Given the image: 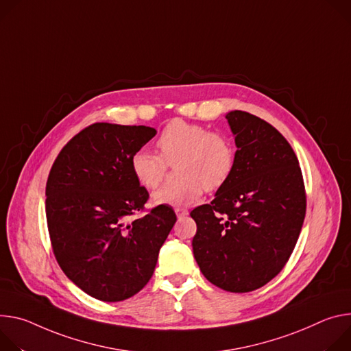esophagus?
<instances>
[{"label":"esophagus","instance_id":"1","mask_svg":"<svg viewBox=\"0 0 351 351\" xmlns=\"http://www.w3.org/2000/svg\"><path fill=\"white\" fill-rule=\"evenodd\" d=\"M176 213H177V217L181 219V217H185L188 215V210L184 209V208H176Z\"/></svg>","mask_w":351,"mask_h":351}]
</instances>
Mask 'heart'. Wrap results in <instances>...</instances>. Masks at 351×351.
Instances as JSON below:
<instances>
[{
  "label": "heart",
  "instance_id": "1",
  "mask_svg": "<svg viewBox=\"0 0 351 351\" xmlns=\"http://www.w3.org/2000/svg\"><path fill=\"white\" fill-rule=\"evenodd\" d=\"M160 154L139 149L131 156V171L146 189H154L165 178L167 165H176L182 177L153 193V202L169 206H186L202 197L204 189L216 191L234 171L236 147L219 131L184 120H173L160 132Z\"/></svg>",
  "mask_w": 351,
  "mask_h": 351
}]
</instances>
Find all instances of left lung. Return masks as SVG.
<instances>
[{"mask_svg":"<svg viewBox=\"0 0 351 351\" xmlns=\"http://www.w3.org/2000/svg\"><path fill=\"white\" fill-rule=\"evenodd\" d=\"M226 119L236 139V166L210 204L191 212L193 256L204 276L231 293L254 291L287 263L305 217L298 159L286 138L247 111Z\"/></svg>","mask_w":351,"mask_h":351,"instance_id":"left-lung-1","label":"left lung"}]
</instances>
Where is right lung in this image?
Returning <instances> with one entry per match:
<instances>
[{"label":"right lung","instance_id":"right-lung-1","mask_svg":"<svg viewBox=\"0 0 351 351\" xmlns=\"http://www.w3.org/2000/svg\"><path fill=\"white\" fill-rule=\"evenodd\" d=\"M154 135L145 125L92 124L61 149L49 174L56 259L71 282L101 301L127 300L146 286L177 221L169 205L135 217L149 192L131 171V156Z\"/></svg>","mask_w":351,"mask_h":351}]
</instances>
